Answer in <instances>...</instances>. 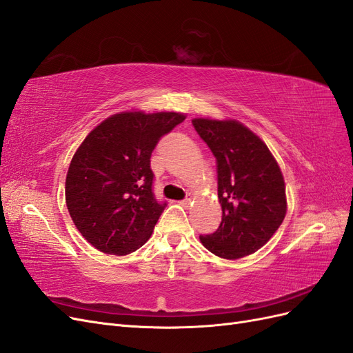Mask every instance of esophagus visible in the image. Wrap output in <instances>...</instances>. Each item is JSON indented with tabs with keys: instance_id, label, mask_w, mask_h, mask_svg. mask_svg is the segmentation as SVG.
Masks as SVG:
<instances>
[{
	"instance_id": "34e87169",
	"label": "esophagus",
	"mask_w": 353,
	"mask_h": 353,
	"mask_svg": "<svg viewBox=\"0 0 353 353\" xmlns=\"http://www.w3.org/2000/svg\"><path fill=\"white\" fill-rule=\"evenodd\" d=\"M179 203H180V205H183V207H188L189 203H190V198H185V199H181Z\"/></svg>"
}]
</instances>
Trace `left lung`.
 I'll list each match as a JSON object with an SVG mask.
<instances>
[{
	"instance_id": "left-lung-1",
	"label": "left lung",
	"mask_w": 353,
	"mask_h": 353,
	"mask_svg": "<svg viewBox=\"0 0 353 353\" xmlns=\"http://www.w3.org/2000/svg\"><path fill=\"white\" fill-rule=\"evenodd\" d=\"M193 128L217 161L219 229L199 236L210 252L237 259L256 252L286 215L283 174L267 145L236 120L193 119Z\"/></svg>"
}]
</instances>
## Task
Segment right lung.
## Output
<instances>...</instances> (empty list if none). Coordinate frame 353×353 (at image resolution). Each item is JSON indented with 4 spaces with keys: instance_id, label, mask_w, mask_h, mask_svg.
Masks as SVG:
<instances>
[{
    "instance_id": "add662e5",
    "label": "right lung",
    "mask_w": 353,
    "mask_h": 353,
    "mask_svg": "<svg viewBox=\"0 0 353 353\" xmlns=\"http://www.w3.org/2000/svg\"><path fill=\"white\" fill-rule=\"evenodd\" d=\"M180 112H121L90 132L65 177V203L86 241L110 255H128L150 239L167 207L157 201L151 155Z\"/></svg>"
}]
</instances>
